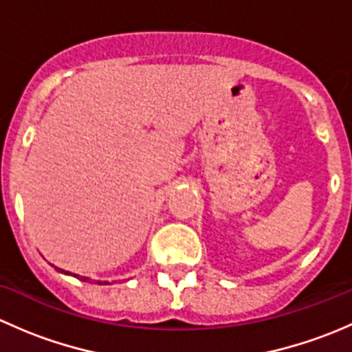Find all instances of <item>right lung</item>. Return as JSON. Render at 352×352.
Masks as SVG:
<instances>
[{
  "label": "right lung",
  "mask_w": 352,
  "mask_h": 352,
  "mask_svg": "<svg viewBox=\"0 0 352 352\" xmlns=\"http://www.w3.org/2000/svg\"><path fill=\"white\" fill-rule=\"evenodd\" d=\"M58 269V271H61L63 274H69V276H74V278H81V281H88V278H83V276H78V274H71V272H67V271H63V269H59V267H56ZM98 285H110L109 281H97Z\"/></svg>",
  "instance_id": "1"
}]
</instances>
